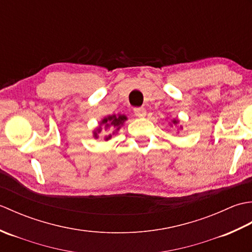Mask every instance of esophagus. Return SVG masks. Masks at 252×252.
I'll list each match as a JSON object with an SVG mask.
<instances>
[{"mask_svg":"<svg viewBox=\"0 0 252 252\" xmlns=\"http://www.w3.org/2000/svg\"><path fill=\"white\" fill-rule=\"evenodd\" d=\"M133 111H134V114L137 117H145L146 116V110H145V108H143V107H135Z\"/></svg>","mask_w":252,"mask_h":252,"instance_id":"obj_1","label":"esophagus"}]
</instances>
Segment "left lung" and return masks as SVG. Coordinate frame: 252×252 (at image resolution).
Listing matches in <instances>:
<instances>
[{"label":"left lung","mask_w":252,"mask_h":252,"mask_svg":"<svg viewBox=\"0 0 252 252\" xmlns=\"http://www.w3.org/2000/svg\"><path fill=\"white\" fill-rule=\"evenodd\" d=\"M173 123H174V125H175V123H178V120L174 119V120H173Z\"/></svg>","instance_id":"8db88e82"}]
</instances>
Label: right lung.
Here are the masks:
<instances>
[{
    "instance_id": "1",
    "label": "right lung",
    "mask_w": 252,
    "mask_h": 252,
    "mask_svg": "<svg viewBox=\"0 0 252 252\" xmlns=\"http://www.w3.org/2000/svg\"><path fill=\"white\" fill-rule=\"evenodd\" d=\"M126 120V117L123 116V115H119V116H116V115L108 116L107 118H105V119L101 120V122H100V126H101L98 127L97 131L94 132V137H95V138L98 137L97 134H98V133H100L101 129H103V126H105V127L112 126V127H114V129L119 130L120 126L123 125V122H125ZM110 137H111V135L106 136L105 140L108 141Z\"/></svg>"
}]
</instances>
